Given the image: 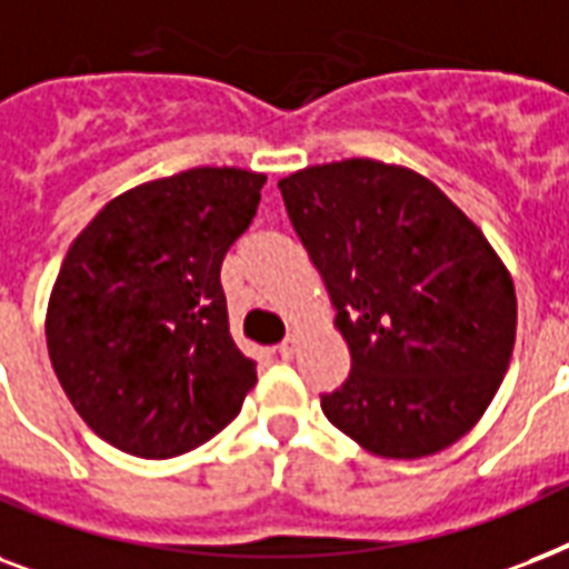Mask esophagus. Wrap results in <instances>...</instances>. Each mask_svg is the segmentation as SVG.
I'll return each mask as SVG.
<instances>
[{
	"mask_svg": "<svg viewBox=\"0 0 569 569\" xmlns=\"http://www.w3.org/2000/svg\"><path fill=\"white\" fill-rule=\"evenodd\" d=\"M293 353H297V338L290 335V338H284L279 345V356L281 359H293Z\"/></svg>",
	"mask_w": 569,
	"mask_h": 569,
	"instance_id": "obj_1",
	"label": "esophagus"
}]
</instances>
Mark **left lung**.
<instances>
[{
	"label": "left lung",
	"mask_w": 569,
	"mask_h": 569,
	"mask_svg": "<svg viewBox=\"0 0 569 569\" xmlns=\"http://www.w3.org/2000/svg\"><path fill=\"white\" fill-rule=\"evenodd\" d=\"M279 189L353 359L320 395L323 416L391 460L469 433L517 338L513 281L481 228L436 183L377 160L311 166Z\"/></svg>",
	"instance_id": "8db88e82"
}]
</instances>
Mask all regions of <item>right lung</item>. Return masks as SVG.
Here are the masks:
<instances>
[{
	"instance_id": "obj_1",
	"label": "right lung",
	"mask_w": 569,
	"mask_h": 569,
	"mask_svg": "<svg viewBox=\"0 0 569 569\" xmlns=\"http://www.w3.org/2000/svg\"><path fill=\"white\" fill-rule=\"evenodd\" d=\"M263 174L189 169L112 198L64 254L47 308L52 371L121 451L166 460L228 427L258 382L228 332L224 252Z\"/></svg>"
}]
</instances>
